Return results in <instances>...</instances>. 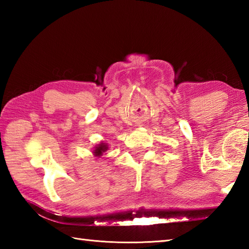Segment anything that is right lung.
<instances>
[{"mask_svg":"<svg viewBox=\"0 0 249 249\" xmlns=\"http://www.w3.org/2000/svg\"><path fill=\"white\" fill-rule=\"evenodd\" d=\"M107 150H108V144L106 143V142H99L98 144L94 146V150L92 153L95 157H100L103 156L105 152H107Z\"/></svg>","mask_w":249,"mask_h":249,"instance_id":"1","label":"right lung"}]
</instances>
